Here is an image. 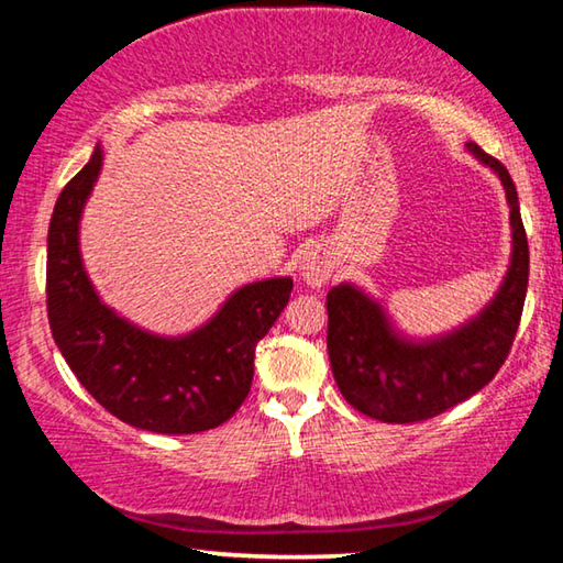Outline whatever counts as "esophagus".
I'll return each instance as SVG.
<instances>
[{"label": "esophagus", "mask_w": 563, "mask_h": 563, "mask_svg": "<svg viewBox=\"0 0 563 563\" xmlns=\"http://www.w3.org/2000/svg\"><path fill=\"white\" fill-rule=\"evenodd\" d=\"M332 268H335L332 258L325 251H320V247L318 251H308L300 261V275L310 288H322V285L330 280Z\"/></svg>", "instance_id": "1"}]
</instances>
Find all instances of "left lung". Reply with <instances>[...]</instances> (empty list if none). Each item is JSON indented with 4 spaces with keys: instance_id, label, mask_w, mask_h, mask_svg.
<instances>
[{
    "instance_id": "8db88e82",
    "label": "left lung",
    "mask_w": 563,
    "mask_h": 563,
    "mask_svg": "<svg viewBox=\"0 0 563 563\" xmlns=\"http://www.w3.org/2000/svg\"><path fill=\"white\" fill-rule=\"evenodd\" d=\"M466 148L497 170L511 206V265L489 308L452 335L417 345L399 340L379 305L352 285L328 292L332 375L342 397L379 422H422L470 399L499 373L517 338L529 283V243L517 186L501 161L472 141Z\"/></svg>"
}]
</instances>
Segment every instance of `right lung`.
<instances>
[{
	"label": "right lung",
	"mask_w": 563,
	"mask_h": 563,
	"mask_svg": "<svg viewBox=\"0 0 563 563\" xmlns=\"http://www.w3.org/2000/svg\"><path fill=\"white\" fill-rule=\"evenodd\" d=\"M101 170V148L56 198L46 238V312L66 365L121 422L158 434L223 424L253 385L255 345L290 300L292 280L271 278L233 292L186 338L133 328L93 292L79 255V218Z\"/></svg>",
	"instance_id": "right-lung-1"
}]
</instances>
